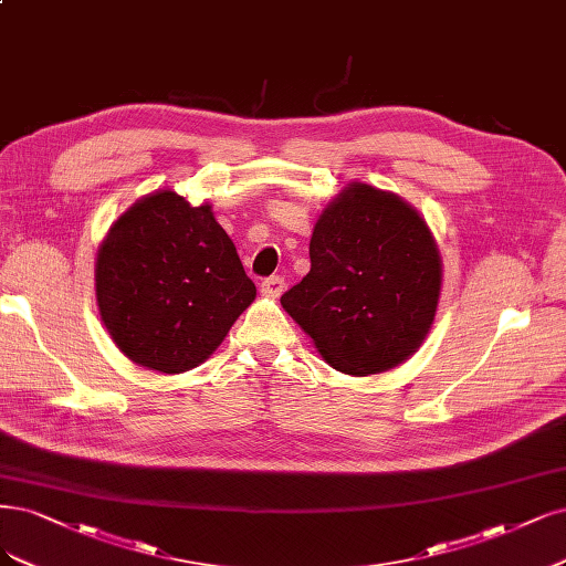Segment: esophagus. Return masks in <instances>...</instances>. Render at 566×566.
Here are the masks:
<instances>
[{
  "label": "esophagus",
  "mask_w": 566,
  "mask_h": 566,
  "mask_svg": "<svg viewBox=\"0 0 566 566\" xmlns=\"http://www.w3.org/2000/svg\"><path fill=\"white\" fill-rule=\"evenodd\" d=\"M262 292H264V295H269V297H279L281 295V292L285 290V281L281 279V276H269V279H264L262 281Z\"/></svg>",
  "instance_id": "34e87169"
}]
</instances>
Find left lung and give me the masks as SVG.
Listing matches in <instances>:
<instances>
[{
    "label": "left lung",
    "mask_w": 566,
    "mask_h": 566,
    "mask_svg": "<svg viewBox=\"0 0 566 566\" xmlns=\"http://www.w3.org/2000/svg\"><path fill=\"white\" fill-rule=\"evenodd\" d=\"M308 258L311 271L281 304L329 365L365 377L415 354L436 316L442 266L412 206L350 185L323 210Z\"/></svg>",
    "instance_id": "1"
}]
</instances>
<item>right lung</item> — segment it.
I'll return each mask as SVG.
<instances>
[{
  "label": "right lung",
  "instance_id": "obj_1",
  "mask_svg": "<svg viewBox=\"0 0 566 566\" xmlns=\"http://www.w3.org/2000/svg\"><path fill=\"white\" fill-rule=\"evenodd\" d=\"M95 295L114 344L166 375L203 363L258 290L210 206L175 191L140 199L97 252Z\"/></svg>",
  "mask_w": 566,
  "mask_h": 566
}]
</instances>
